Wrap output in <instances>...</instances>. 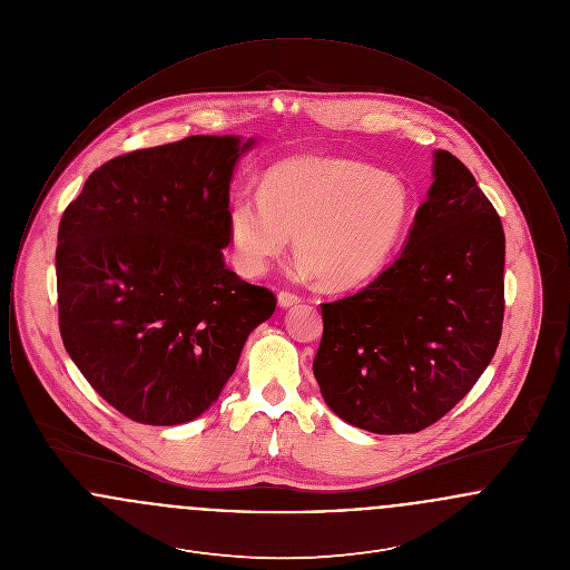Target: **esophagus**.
<instances>
[{"label":"esophagus","mask_w":570,"mask_h":570,"mask_svg":"<svg viewBox=\"0 0 570 570\" xmlns=\"http://www.w3.org/2000/svg\"><path fill=\"white\" fill-rule=\"evenodd\" d=\"M298 301H301V297H297L295 293H288V291H282V293L277 295V305H279V307H293Z\"/></svg>","instance_id":"obj_1"}]
</instances>
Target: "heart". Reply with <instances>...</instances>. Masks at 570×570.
Masks as SVG:
<instances>
[{"mask_svg": "<svg viewBox=\"0 0 570 570\" xmlns=\"http://www.w3.org/2000/svg\"><path fill=\"white\" fill-rule=\"evenodd\" d=\"M414 196L393 173L344 158L305 156L275 164L261 191L235 194L228 235L247 275L267 272L295 235L301 272L331 288L372 282L395 258Z\"/></svg>", "mask_w": 570, "mask_h": 570, "instance_id": "1", "label": "heart"}]
</instances>
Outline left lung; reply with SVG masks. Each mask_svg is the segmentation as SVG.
<instances>
[{
  "label": "left lung",
  "instance_id": "left-lung-1",
  "mask_svg": "<svg viewBox=\"0 0 570 570\" xmlns=\"http://www.w3.org/2000/svg\"><path fill=\"white\" fill-rule=\"evenodd\" d=\"M407 244L363 291L323 303L314 358L326 406L372 434H414L468 395L504 318V230L476 179L434 151Z\"/></svg>",
  "mask_w": 570,
  "mask_h": 570
}]
</instances>
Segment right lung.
Instances as JSON below:
<instances>
[{
	"instance_id": "1",
	"label": "right lung",
	"mask_w": 570,
	"mask_h": 570,
	"mask_svg": "<svg viewBox=\"0 0 570 570\" xmlns=\"http://www.w3.org/2000/svg\"><path fill=\"white\" fill-rule=\"evenodd\" d=\"M256 138L188 136L89 175L57 230L63 346L94 391L145 425H181L219 397L269 288L224 263L228 191Z\"/></svg>"
}]
</instances>
